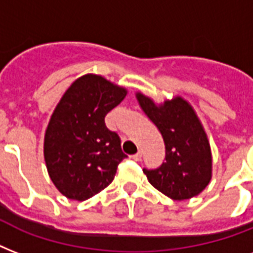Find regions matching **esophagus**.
Returning <instances> with one entry per match:
<instances>
[{
  "mask_svg": "<svg viewBox=\"0 0 253 253\" xmlns=\"http://www.w3.org/2000/svg\"><path fill=\"white\" fill-rule=\"evenodd\" d=\"M131 158L134 159L135 162H139V160L142 159V151H138V152H136V154H135V155H132Z\"/></svg>",
  "mask_w": 253,
  "mask_h": 253,
  "instance_id": "esophagus-1",
  "label": "esophagus"
}]
</instances>
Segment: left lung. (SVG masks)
I'll return each instance as SVG.
<instances>
[{
	"label": "left lung",
	"instance_id": "left-lung-1",
	"mask_svg": "<svg viewBox=\"0 0 253 253\" xmlns=\"http://www.w3.org/2000/svg\"><path fill=\"white\" fill-rule=\"evenodd\" d=\"M136 98L166 144V163L143 169L151 185L177 201L200 194L211 180L212 162L208 136L193 107L181 97L159 106L142 93Z\"/></svg>",
	"mask_w": 253,
	"mask_h": 253
}]
</instances>
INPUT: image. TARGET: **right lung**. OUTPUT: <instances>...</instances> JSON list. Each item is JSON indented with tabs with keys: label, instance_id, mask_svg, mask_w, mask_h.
<instances>
[{
	"label": "right lung",
	"instance_id": "obj_1",
	"mask_svg": "<svg viewBox=\"0 0 253 253\" xmlns=\"http://www.w3.org/2000/svg\"><path fill=\"white\" fill-rule=\"evenodd\" d=\"M126 94L102 76L85 75L55 107L44 135V160L52 182L69 200L85 201L103 190L127 158L118 134L105 125Z\"/></svg>",
	"mask_w": 253,
	"mask_h": 253
}]
</instances>
